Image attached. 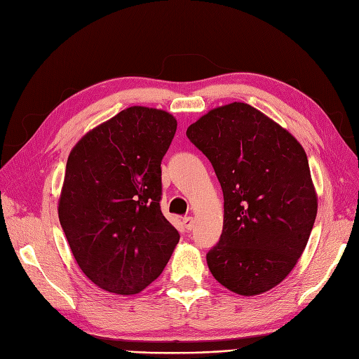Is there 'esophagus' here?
<instances>
[{"instance_id":"esophagus-1","label":"esophagus","mask_w":359,"mask_h":359,"mask_svg":"<svg viewBox=\"0 0 359 359\" xmlns=\"http://www.w3.org/2000/svg\"><path fill=\"white\" fill-rule=\"evenodd\" d=\"M182 223H184V227H186L187 231H191V229H193V226H194V220H193V217H184Z\"/></svg>"}]
</instances>
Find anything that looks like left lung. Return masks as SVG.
<instances>
[{
	"label": "left lung",
	"mask_w": 359,
	"mask_h": 359,
	"mask_svg": "<svg viewBox=\"0 0 359 359\" xmlns=\"http://www.w3.org/2000/svg\"><path fill=\"white\" fill-rule=\"evenodd\" d=\"M223 190L220 241L206 264L222 286L253 297L283 281L318 214L307 154L286 128L247 103L214 107L187 128Z\"/></svg>",
	"instance_id": "1"
}]
</instances>
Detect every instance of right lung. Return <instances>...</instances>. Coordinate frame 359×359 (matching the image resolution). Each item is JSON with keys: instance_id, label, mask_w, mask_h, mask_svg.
<instances>
[{"instance_id": "1", "label": "right lung", "mask_w": 359, "mask_h": 359, "mask_svg": "<svg viewBox=\"0 0 359 359\" xmlns=\"http://www.w3.org/2000/svg\"><path fill=\"white\" fill-rule=\"evenodd\" d=\"M177 132L166 111L132 106L70 151L58 217L95 286L135 295L161 274L180 233L161 214V158Z\"/></svg>"}]
</instances>
